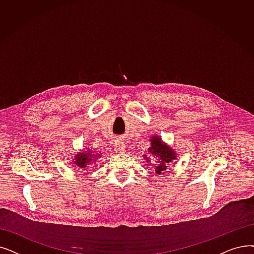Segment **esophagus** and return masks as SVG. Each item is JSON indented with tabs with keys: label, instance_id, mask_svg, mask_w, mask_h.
Masks as SVG:
<instances>
[{
	"label": "esophagus",
	"instance_id": "34e87169",
	"mask_svg": "<svg viewBox=\"0 0 254 254\" xmlns=\"http://www.w3.org/2000/svg\"><path fill=\"white\" fill-rule=\"evenodd\" d=\"M114 150L116 152H123L125 150V146L123 144H120V143H116L114 145Z\"/></svg>",
	"mask_w": 254,
	"mask_h": 254
}]
</instances>
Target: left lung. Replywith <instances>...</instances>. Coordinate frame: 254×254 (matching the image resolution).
Masks as SVG:
<instances>
[{"instance_id": "left-lung-1", "label": "left lung", "mask_w": 254, "mask_h": 254, "mask_svg": "<svg viewBox=\"0 0 254 254\" xmlns=\"http://www.w3.org/2000/svg\"><path fill=\"white\" fill-rule=\"evenodd\" d=\"M150 144L151 146L148 148L149 157H156L159 159V164L154 166V170H156L157 174H163L169 167V163L175 160L178 156L170 146L165 144L159 136H152L150 139ZM144 159L147 163L149 162L148 157L145 156Z\"/></svg>"}]
</instances>
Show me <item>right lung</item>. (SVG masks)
Returning <instances> with one entry per match:
<instances>
[{"label": "right lung", "instance_id": "obj_1", "mask_svg": "<svg viewBox=\"0 0 254 254\" xmlns=\"http://www.w3.org/2000/svg\"><path fill=\"white\" fill-rule=\"evenodd\" d=\"M100 156L101 153H92L89 149H86L85 151L75 153L73 163L76 164V166L80 169H85L87 165H89L91 162L95 161Z\"/></svg>", "mask_w": 254, "mask_h": 254}]
</instances>
